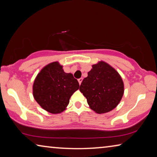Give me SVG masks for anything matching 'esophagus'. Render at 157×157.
I'll use <instances>...</instances> for the list:
<instances>
[{
	"mask_svg": "<svg viewBox=\"0 0 157 157\" xmlns=\"http://www.w3.org/2000/svg\"><path fill=\"white\" fill-rule=\"evenodd\" d=\"M82 80H83V79L82 78H79V79H78V82H79V85L81 84V83H82Z\"/></svg>",
	"mask_w": 157,
	"mask_h": 157,
	"instance_id": "obj_1",
	"label": "esophagus"
}]
</instances>
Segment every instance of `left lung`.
Listing matches in <instances>:
<instances>
[{
    "label": "left lung",
    "instance_id": "1",
    "mask_svg": "<svg viewBox=\"0 0 157 157\" xmlns=\"http://www.w3.org/2000/svg\"><path fill=\"white\" fill-rule=\"evenodd\" d=\"M90 108L105 113L119 104L124 94V84L119 73L110 65L100 62L92 66L79 87Z\"/></svg>",
    "mask_w": 157,
    "mask_h": 157
}]
</instances>
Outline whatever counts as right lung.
Instances as JSON below:
<instances>
[{
    "instance_id": "1",
    "label": "right lung",
    "mask_w": 157,
    "mask_h": 157,
    "mask_svg": "<svg viewBox=\"0 0 157 157\" xmlns=\"http://www.w3.org/2000/svg\"><path fill=\"white\" fill-rule=\"evenodd\" d=\"M73 74L63 71L57 62L45 66L37 75L33 84V95L41 107L51 113L66 109L71 95L79 89Z\"/></svg>"
}]
</instances>
